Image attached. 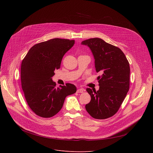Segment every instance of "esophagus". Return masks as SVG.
Listing matches in <instances>:
<instances>
[{
	"label": "esophagus",
	"mask_w": 153,
	"mask_h": 153,
	"mask_svg": "<svg viewBox=\"0 0 153 153\" xmlns=\"http://www.w3.org/2000/svg\"><path fill=\"white\" fill-rule=\"evenodd\" d=\"M84 89H82V88H81V89H77V93H82V92H84Z\"/></svg>",
	"instance_id": "1"
}]
</instances>
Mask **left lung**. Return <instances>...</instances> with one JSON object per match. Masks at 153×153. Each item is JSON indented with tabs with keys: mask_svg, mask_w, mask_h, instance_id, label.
<instances>
[{
	"mask_svg": "<svg viewBox=\"0 0 153 153\" xmlns=\"http://www.w3.org/2000/svg\"><path fill=\"white\" fill-rule=\"evenodd\" d=\"M90 48L95 59L99 89L87 88L91 97L85 105L89 115L96 119H106L114 115L129 91L130 68L125 54L119 48L98 38L82 42Z\"/></svg>",
	"mask_w": 153,
	"mask_h": 153,
	"instance_id": "left-lung-1",
	"label": "left lung"
}]
</instances>
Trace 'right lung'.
I'll use <instances>...</instances> for the list:
<instances>
[{"mask_svg": "<svg viewBox=\"0 0 153 153\" xmlns=\"http://www.w3.org/2000/svg\"><path fill=\"white\" fill-rule=\"evenodd\" d=\"M74 40L54 38L32 46L21 66V82L28 105L35 114L50 118L62 108L68 95L76 93L70 83L56 88L52 80L62 57L74 46Z\"/></svg>", "mask_w": 153, "mask_h": 153, "instance_id": "right-lung-1", "label": "right lung"}]
</instances>
